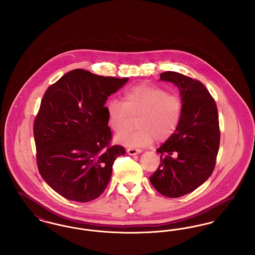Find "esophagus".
<instances>
[{
  "label": "esophagus",
  "mask_w": 255,
  "mask_h": 255,
  "mask_svg": "<svg viewBox=\"0 0 255 255\" xmlns=\"http://www.w3.org/2000/svg\"><path fill=\"white\" fill-rule=\"evenodd\" d=\"M140 152H141V150H139V149H136V148H133V147H131V148H127V153H128L129 155H131V156L137 155V154H139Z\"/></svg>",
  "instance_id": "1"
}]
</instances>
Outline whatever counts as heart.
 <instances>
[{
  "label": "heart",
  "mask_w": 255,
  "mask_h": 255,
  "mask_svg": "<svg viewBox=\"0 0 255 255\" xmlns=\"http://www.w3.org/2000/svg\"><path fill=\"white\" fill-rule=\"evenodd\" d=\"M107 122L112 130H126L135 117L136 129L116 136L119 143L127 146L150 144L167 140L177 130L182 114L181 98L158 86L139 84L127 89L122 102L111 99L106 106Z\"/></svg>",
  "instance_id": "obj_1"
}]
</instances>
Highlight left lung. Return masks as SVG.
<instances>
[{"label":"left lung","instance_id":"obj_1","mask_svg":"<svg viewBox=\"0 0 255 255\" xmlns=\"http://www.w3.org/2000/svg\"><path fill=\"white\" fill-rule=\"evenodd\" d=\"M160 80L178 86L182 114L173 135L157 149L160 163L150 177L165 197L188 194L212 174L220 146L217 105L201 81L176 72L160 73Z\"/></svg>","mask_w":255,"mask_h":255}]
</instances>
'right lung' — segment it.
<instances>
[{
    "label": "right lung",
    "mask_w": 255,
    "mask_h": 255,
    "mask_svg": "<svg viewBox=\"0 0 255 255\" xmlns=\"http://www.w3.org/2000/svg\"><path fill=\"white\" fill-rule=\"evenodd\" d=\"M127 81L76 69L44 94L33 124L37 166L64 198L87 203L107 187L113 164L125 149L112 144L104 105Z\"/></svg>",
    "instance_id": "obj_1"
}]
</instances>
